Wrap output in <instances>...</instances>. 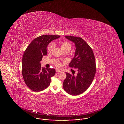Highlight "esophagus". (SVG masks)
Returning a JSON list of instances; mask_svg holds the SVG:
<instances>
[{
	"mask_svg": "<svg viewBox=\"0 0 124 124\" xmlns=\"http://www.w3.org/2000/svg\"><path fill=\"white\" fill-rule=\"evenodd\" d=\"M61 72V71L58 70H56V73H59V72Z\"/></svg>",
	"mask_w": 124,
	"mask_h": 124,
	"instance_id": "1",
	"label": "esophagus"
}]
</instances>
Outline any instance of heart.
Instances as JSON below:
<instances>
[{
  "label": "heart",
  "instance_id": "b5f03b06",
  "mask_svg": "<svg viewBox=\"0 0 124 124\" xmlns=\"http://www.w3.org/2000/svg\"><path fill=\"white\" fill-rule=\"evenodd\" d=\"M54 47V42H51L47 46V50L49 52H51L53 50ZM60 47L61 49L63 50H69L71 49V45L69 42H62L60 43ZM56 66L58 68H61L62 67V64L61 62H58L56 63Z\"/></svg>",
  "mask_w": 124,
  "mask_h": 124
}]
</instances>
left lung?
I'll list each match as a JSON object with an SVG mask.
<instances>
[{
	"mask_svg": "<svg viewBox=\"0 0 124 124\" xmlns=\"http://www.w3.org/2000/svg\"><path fill=\"white\" fill-rule=\"evenodd\" d=\"M65 37L75 44V55L69 66L76 69L78 73L74 75V74L66 73L63 89L70 95H79L86 90L94 79L96 71L95 57L92 48L81 38L72 36Z\"/></svg>",
	"mask_w": 124,
	"mask_h": 124,
	"instance_id": "8db88e82",
	"label": "left lung"
}]
</instances>
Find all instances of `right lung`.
I'll use <instances>...</instances> for the list:
<instances>
[{"label":"right lung","mask_w":124,"mask_h":124,"mask_svg":"<svg viewBox=\"0 0 124 124\" xmlns=\"http://www.w3.org/2000/svg\"><path fill=\"white\" fill-rule=\"evenodd\" d=\"M60 37L57 35H43L30 43L22 59V75L27 87L34 92L45 90L50 84V78L54 75V69L41 67L40 61L46 55L47 45L51 41Z\"/></svg>","instance_id":"1"}]
</instances>
